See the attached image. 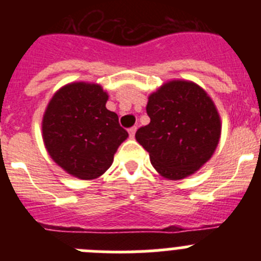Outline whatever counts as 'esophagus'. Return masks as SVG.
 Segmentation results:
<instances>
[{
    "label": "esophagus",
    "mask_w": 261,
    "mask_h": 261,
    "mask_svg": "<svg viewBox=\"0 0 261 261\" xmlns=\"http://www.w3.org/2000/svg\"><path fill=\"white\" fill-rule=\"evenodd\" d=\"M136 130H137V126H132V128H129V129H128L129 136H130V137H135V135H136Z\"/></svg>",
    "instance_id": "obj_1"
}]
</instances>
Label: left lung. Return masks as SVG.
Segmentation results:
<instances>
[{
    "mask_svg": "<svg viewBox=\"0 0 261 261\" xmlns=\"http://www.w3.org/2000/svg\"><path fill=\"white\" fill-rule=\"evenodd\" d=\"M150 123L136 132V140L150 155L162 176L177 180L197 171L216 150L221 120L216 106L200 86L171 81L149 96Z\"/></svg>",
    "mask_w": 261,
    "mask_h": 261,
    "instance_id": "1",
    "label": "left lung"
}]
</instances>
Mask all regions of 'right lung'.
Segmentation results:
<instances>
[{"label": "right lung", "instance_id": "add662e5", "mask_svg": "<svg viewBox=\"0 0 261 261\" xmlns=\"http://www.w3.org/2000/svg\"><path fill=\"white\" fill-rule=\"evenodd\" d=\"M108 95L99 85L77 82L60 89L43 117L48 153L66 172L95 179L107 171L128 132L106 108Z\"/></svg>", "mask_w": 261, "mask_h": 261}]
</instances>
